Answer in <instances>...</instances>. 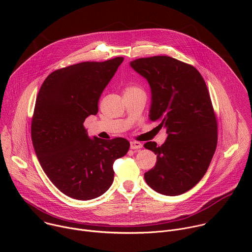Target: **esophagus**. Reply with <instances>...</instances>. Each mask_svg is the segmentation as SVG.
I'll return each mask as SVG.
<instances>
[{
	"instance_id": "esophagus-1",
	"label": "esophagus",
	"mask_w": 252,
	"mask_h": 252,
	"mask_svg": "<svg viewBox=\"0 0 252 252\" xmlns=\"http://www.w3.org/2000/svg\"><path fill=\"white\" fill-rule=\"evenodd\" d=\"M142 145L139 141H130V149L131 150H137V149H141Z\"/></svg>"
}]
</instances>
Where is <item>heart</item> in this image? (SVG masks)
Returning <instances> with one entry per match:
<instances>
[{"mask_svg":"<svg viewBox=\"0 0 252 252\" xmlns=\"http://www.w3.org/2000/svg\"><path fill=\"white\" fill-rule=\"evenodd\" d=\"M128 89H134V88H128Z\"/></svg>","mask_w":252,"mask_h":252,"instance_id":"heart-1","label":"heart"}]
</instances>
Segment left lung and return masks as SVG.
Masks as SVG:
<instances>
[{
	"label": "left lung",
	"instance_id": "1",
	"mask_svg": "<svg viewBox=\"0 0 252 252\" xmlns=\"http://www.w3.org/2000/svg\"><path fill=\"white\" fill-rule=\"evenodd\" d=\"M130 66L151 87L150 119L166 128L165 142L145 143L157 155L145 173L160 194L179 195L199 183L218 145V123L206 84L192 65L167 56L141 58Z\"/></svg>",
	"mask_w": 252,
	"mask_h": 252
}]
</instances>
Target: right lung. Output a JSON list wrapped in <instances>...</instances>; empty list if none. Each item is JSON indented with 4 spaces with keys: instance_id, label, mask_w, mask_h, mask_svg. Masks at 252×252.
I'll return each instance as SVG.
<instances>
[{
    "instance_id": "obj_1",
    "label": "right lung",
    "mask_w": 252,
    "mask_h": 252,
    "mask_svg": "<svg viewBox=\"0 0 252 252\" xmlns=\"http://www.w3.org/2000/svg\"><path fill=\"white\" fill-rule=\"evenodd\" d=\"M124 58L84 62L57 69L43 83L32 119V140L42 168L63 194L90 200L114 182L113 164L126 155L123 137L90 138L85 120L97 114V102Z\"/></svg>"
}]
</instances>
